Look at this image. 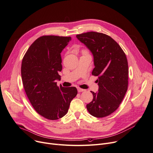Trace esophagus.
<instances>
[{
    "label": "esophagus",
    "mask_w": 153,
    "mask_h": 153,
    "mask_svg": "<svg viewBox=\"0 0 153 153\" xmlns=\"http://www.w3.org/2000/svg\"><path fill=\"white\" fill-rule=\"evenodd\" d=\"M78 91L79 92H81L85 91V89H81V88H78Z\"/></svg>",
    "instance_id": "obj_1"
}]
</instances>
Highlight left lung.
<instances>
[{"instance_id": "left-lung-1", "label": "left lung", "mask_w": 153, "mask_h": 153, "mask_svg": "<svg viewBox=\"0 0 153 153\" xmlns=\"http://www.w3.org/2000/svg\"><path fill=\"white\" fill-rule=\"evenodd\" d=\"M76 38L92 53L95 68L92 74L98 76V92L86 105L91 115L98 118L109 115L119 107L128 86V64L121 47L105 34L91 31Z\"/></svg>"}]
</instances>
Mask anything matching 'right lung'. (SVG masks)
<instances>
[{"mask_svg":"<svg viewBox=\"0 0 153 153\" xmlns=\"http://www.w3.org/2000/svg\"><path fill=\"white\" fill-rule=\"evenodd\" d=\"M71 37L53 35L38 38L30 46L22 61L21 76L33 108L48 120H58L69 110L78 94L75 87L57 86L62 71L61 53Z\"/></svg>","mask_w":153,"mask_h":153,"instance_id":"add662e5","label":"right lung"}]
</instances>
